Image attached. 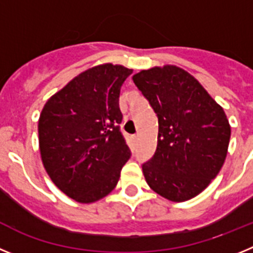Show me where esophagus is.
<instances>
[{
  "instance_id": "esophagus-1",
  "label": "esophagus",
  "mask_w": 253,
  "mask_h": 253,
  "mask_svg": "<svg viewBox=\"0 0 253 253\" xmlns=\"http://www.w3.org/2000/svg\"><path fill=\"white\" fill-rule=\"evenodd\" d=\"M133 140H134V142H137V140H138V135H133Z\"/></svg>"
}]
</instances>
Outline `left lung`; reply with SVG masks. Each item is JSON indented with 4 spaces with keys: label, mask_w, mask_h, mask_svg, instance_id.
<instances>
[{
    "label": "left lung",
    "mask_w": 253,
    "mask_h": 253,
    "mask_svg": "<svg viewBox=\"0 0 253 253\" xmlns=\"http://www.w3.org/2000/svg\"><path fill=\"white\" fill-rule=\"evenodd\" d=\"M133 81L158 118L157 149L142 166L147 184L171 202L189 200L224 163L227 115L196 78L176 66L140 71Z\"/></svg>",
    "instance_id": "1"
}]
</instances>
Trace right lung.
I'll list each match as a JSON object with an SVG mask.
<instances>
[{
    "label": "right lung",
    "mask_w": 253,
    "mask_h": 253,
    "mask_svg": "<svg viewBox=\"0 0 253 253\" xmlns=\"http://www.w3.org/2000/svg\"><path fill=\"white\" fill-rule=\"evenodd\" d=\"M131 69L101 64L75 77L44 105L38 124L44 169L76 202H97L115 189L130 149L120 131V88Z\"/></svg>",
    "instance_id": "obj_1"
}]
</instances>
